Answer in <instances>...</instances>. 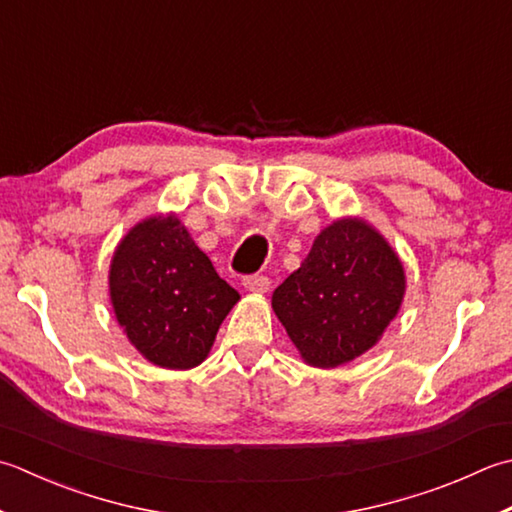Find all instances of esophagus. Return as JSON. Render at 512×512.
<instances>
[{"label": "esophagus", "mask_w": 512, "mask_h": 512, "mask_svg": "<svg viewBox=\"0 0 512 512\" xmlns=\"http://www.w3.org/2000/svg\"><path fill=\"white\" fill-rule=\"evenodd\" d=\"M244 288L250 290V293L262 295L270 288V279L266 275H248L244 277Z\"/></svg>", "instance_id": "obj_1"}]
</instances>
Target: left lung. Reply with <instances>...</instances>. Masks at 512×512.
I'll use <instances>...</instances> for the list:
<instances>
[{
	"label": "left lung",
	"mask_w": 512,
	"mask_h": 512,
	"mask_svg": "<svg viewBox=\"0 0 512 512\" xmlns=\"http://www.w3.org/2000/svg\"><path fill=\"white\" fill-rule=\"evenodd\" d=\"M404 266L364 219L344 217L315 237L273 310L306 364L337 368L373 348L399 313Z\"/></svg>",
	"instance_id": "left-lung-1"
}]
</instances>
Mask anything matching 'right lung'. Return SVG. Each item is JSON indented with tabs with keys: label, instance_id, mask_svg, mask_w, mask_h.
Here are the masks:
<instances>
[{
	"label": "right lung",
	"instance_id": "add662e5",
	"mask_svg": "<svg viewBox=\"0 0 512 512\" xmlns=\"http://www.w3.org/2000/svg\"><path fill=\"white\" fill-rule=\"evenodd\" d=\"M119 326L150 364L204 362L239 293L217 275L177 215L146 217L115 248L108 273Z\"/></svg>",
	"mask_w": 512,
	"mask_h": 512
}]
</instances>
